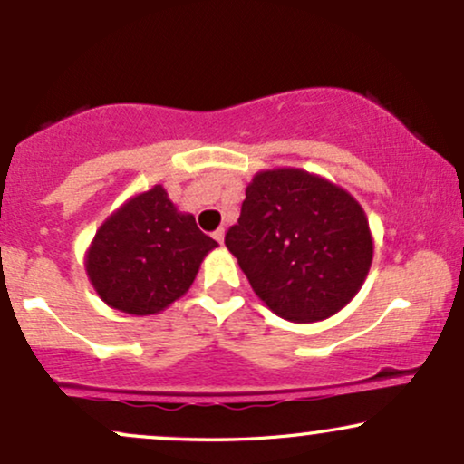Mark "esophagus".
Returning <instances> with one entry per match:
<instances>
[{
    "instance_id": "1",
    "label": "esophagus",
    "mask_w": 464,
    "mask_h": 464,
    "mask_svg": "<svg viewBox=\"0 0 464 464\" xmlns=\"http://www.w3.org/2000/svg\"><path fill=\"white\" fill-rule=\"evenodd\" d=\"M214 237H216V239H218V242H220V244H222V242H225V228H218V231L214 233Z\"/></svg>"
}]
</instances>
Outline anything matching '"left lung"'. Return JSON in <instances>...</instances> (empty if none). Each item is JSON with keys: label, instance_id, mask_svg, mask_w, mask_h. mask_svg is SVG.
I'll return each instance as SVG.
<instances>
[{"label": "left lung", "instance_id": "8db88e82", "mask_svg": "<svg viewBox=\"0 0 464 464\" xmlns=\"http://www.w3.org/2000/svg\"><path fill=\"white\" fill-rule=\"evenodd\" d=\"M227 248L276 316L318 323L349 305L372 264V233L347 189L301 168L250 179Z\"/></svg>", "mask_w": 464, "mask_h": 464}]
</instances>
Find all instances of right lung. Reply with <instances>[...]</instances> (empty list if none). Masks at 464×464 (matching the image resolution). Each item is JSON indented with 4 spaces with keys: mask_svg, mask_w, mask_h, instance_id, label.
Listing matches in <instances>:
<instances>
[{
    "mask_svg": "<svg viewBox=\"0 0 464 464\" xmlns=\"http://www.w3.org/2000/svg\"><path fill=\"white\" fill-rule=\"evenodd\" d=\"M214 248L196 218L180 211L163 185H152L106 216L84 253V270L106 305L152 316L189 290Z\"/></svg>",
    "mask_w": 464,
    "mask_h": 464,
    "instance_id": "add662e5",
    "label": "right lung"
}]
</instances>
